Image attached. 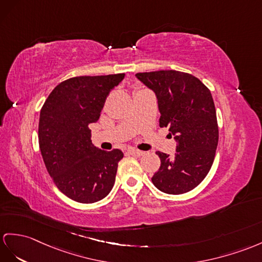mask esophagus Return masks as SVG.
I'll use <instances>...</instances> for the list:
<instances>
[{"instance_id": "esophagus-1", "label": "esophagus", "mask_w": 262, "mask_h": 262, "mask_svg": "<svg viewBox=\"0 0 262 262\" xmlns=\"http://www.w3.org/2000/svg\"><path fill=\"white\" fill-rule=\"evenodd\" d=\"M129 153L131 156H135V157H141L143 156V151H140V150H135V149H131L129 150Z\"/></svg>"}]
</instances>
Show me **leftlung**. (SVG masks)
<instances>
[{
    "instance_id": "1",
    "label": "left lung",
    "mask_w": 262,
    "mask_h": 262,
    "mask_svg": "<svg viewBox=\"0 0 262 262\" xmlns=\"http://www.w3.org/2000/svg\"><path fill=\"white\" fill-rule=\"evenodd\" d=\"M136 75L155 91L160 127H169L178 143L173 157L156 152L161 165L152 182L164 193H186L205 179L214 160L219 127L211 92L195 76L176 70Z\"/></svg>"
}]
</instances>
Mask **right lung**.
<instances>
[{"mask_svg": "<svg viewBox=\"0 0 262 262\" xmlns=\"http://www.w3.org/2000/svg\"><path fill=\"white\" fill-rule=\"evenodd\" d=\"M123 78L124 73L68 79L53 89L41 109L44 164L57 189L76 202L102 200L116 181L123 153L95 148L89 125L99 120L107 95Z\"/></svg>", "mask_w": 262, "mask_h": 262, "instance_id": "1", "label": "right lung"}]
</instances>
